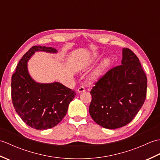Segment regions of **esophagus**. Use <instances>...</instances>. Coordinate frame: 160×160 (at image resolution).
<instances>
[{
	"label": "esophagus",
	"mask_w": 160,
	"mask_h": 160,
	"mask_svg": "<svg viewBox=\"0 0 160 160\" xmlns=\"http://www.w3.org/2000/svg\"><path fill=\"white\" fill-rule=\"evenodd\" d=\"M85 91V88H84V87H80L78 89V91L79 93H82V92H84V91Z\"/></svg>",
	"instance_id": "1"
}]
</instances>
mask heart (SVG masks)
I'll return each mask as SVG.
<instances>
[{"instance_id":"b5f03b06","label":"heart","mask_w":160,"mask_h":160,"mask_svg":"<svg viewBox=\"0 0 160 160\" xmlns=\"http://www.w3.org/2000/svg\"><path fill=\"white\" fill-rule=\"evenodd\" d=\"M100 54L98 53H94L91 55L88 60L87 61V63H91L92 62H95L97 60H98L100 58ZM111 64V60L109 58H105L103 60L102 62L100 63L99 66L97 67V69L95 70L92 74L91 75V78L92 80H98L104 74L105 71H106L107 68L110 66Z\"/></svg>"}]
</instances>
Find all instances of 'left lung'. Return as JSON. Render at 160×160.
I'll return each instance as SVG.
<instances>
[{
  "label": "left lung",
  "mask_w": 160,
  "mask_h": 160,
  "mask_svg": "<svg viewBox=\"0 0 160 160\" xmlns=\"http://www.w3.org/2000/svg\"><path fill=\"white\" fill-rule=\"evenodd\" d=\"M147 89V78L138 58L124 48L122 64L108 71L91 89L90 115L104 128L124 127L142 108Z\"/></svg>",
  "instance_id": "8db88e82"
}]
</instances>
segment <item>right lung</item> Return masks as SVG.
I'll return each mask as SVG.
<instances>
[{"mask_svg":"<svg viewBox=\"0 0 160 160\" xmlns=\"http://www.w3.org/2000/svg\"><path fill=\"white\" fill-rule=\"evenodd\" d=\"M57 53L53 47L33 46L20 59L12 77V99L16 113L33 128H53L65 116L76 93L60 82L38 83L28 72V62L35 52Z\"/></svg>","mask_w":160,"mask_h":160,"instance_id":"right-lung-1","label":"right lung"}]
</instances>
